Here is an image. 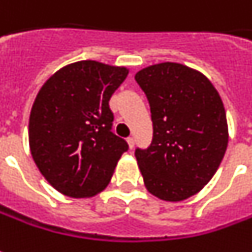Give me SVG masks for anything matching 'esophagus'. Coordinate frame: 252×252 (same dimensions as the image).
I'll return each mask as SVG.
<instances>
[{"label": "esophagus", "mask_w": 252, "mask_h": 252, "mask_svg": "<svg viewBox=\"0 0 252 252\" xmlns=\"http://www.w3.org/2000/svg\"><path fill=\"white\" fill-rule=\"evenodd\" d=\"M127 144H129L130 148H133V147H134V138L127 137Z\"/></svg>", "instance_id": "1"}]
</instances>
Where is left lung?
<instances>
[{
  "instance_id": "left-lung-1",
  "label": "left lung",
  "mask_w": 252,
  "mask_h": 252,
  "mask_svg": "<svg viewBox=\"0 0 252 252\" xmlns=\"http://www.w3.org/2000/svg\"><path fill=\"white\" fill-rule=\"evenodd\" d=\"M147 95L153 140L134 155L147 190L165 201H182L211 180L227 147L223 102L205 76L165 62L134 76Z\"/></svg>"
}]
</instances>
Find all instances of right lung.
Returning <instances> with one entry per match:
<instances>
[{
  "mask_svg": "<svg viewBox=\"0 0 252 252\" xmlns=\"http://www.w3.org/2000/svg\"><path fill=\"white\" fill-rule=\"evenodd\" d=\"M126 67L80 61L52 75L35 97L29 143L37 168L59 193L84 198L104 190L129 144L112 131L109 99Z\"/></svg>",
  "mask_w": 252,
  "mask_h": 252,
  "instance_id": "1",
  "label": "right lung"
}]
</instances>
